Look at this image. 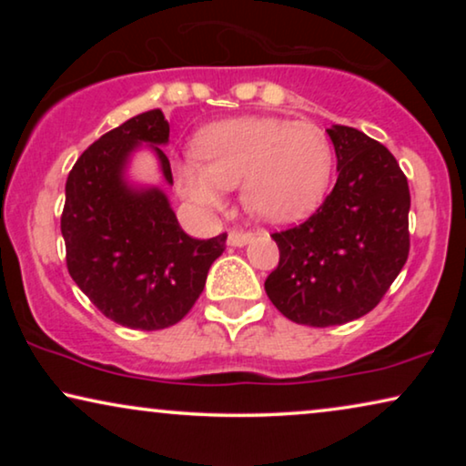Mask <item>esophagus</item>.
I'll return each instance as SVG.
<instances>
[{
    "label": "esophagus",
    "instance_id": "esophagus-1",
    "mask_svg": "<svg viewBox=\"0 0 466 466\" xmlns=\"http://www.w3.org/2000/svg\"><path fill=\"white\" fill-rule=\"evenodd\" d=\"M252 238H254V233H250V231H239V228H233V231L228 233V246H246Z\"/></svg>",
    "mask_w": 466,
    "mask_h": 466
}]
</instances>
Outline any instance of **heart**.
I'll use <instances>...</instances> for the list:
<instances>
[{"mask_svg": "<svg viewBox=\"0 0 466 466\" xmlns=\"http://www.w3.org/2000/svg\"><path fill=\"white\" fill-rule=\"evenodd\" d=\"M197 163L176 169L180 193L216 209L225 188L244 184V203L269 222L297 220L327 190L333 152L322 129L284 118H238L209 125L195 137Z\"/></svg>", "mask_w": 466, "mask_h": 466, "instance_id": "1", "label": "heart"}]
</instances>
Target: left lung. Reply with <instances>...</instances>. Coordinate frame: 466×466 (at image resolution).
I'll use <instances>...</instances> for the list:
<instances>
[{
    "label": "left lung",
    "instance_id": "8db88e82",
    "mask_svg": "<svg viewBox=\"0 0 466 466\" xmlns=\"http://www.w3.org/2000/svg\"><path fill=\"white\" fill-rule=\"evenodd\" d=\"M337 182L301 225L271 233V303L297 324L339 327L378 305L410 257V184L384 144L333 125Z\"/></svg>",
    "mask_w": 466,
    "mask_h": 466
}]
</instances>
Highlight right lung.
<instances>
[{"instance_id": "add662e5", "label": "right lung", "mask_w": 466, "mask_h": 466, "mask_svg": "<svg viewBox=\"0 0 466 466\" xmlns=\"http://www.w3.org/2000/svg\"><path fill=\"white\" fill-rule=\"evenodd\" d=\"M167 139L161 110L137 114L88 146L66 182L61 233L69 276L101 314L136 330L180 322L227 248V233L212 239L184 233L163 190L125 184V163L139 142L152 144L165 180L174 184L158 148Z\"/></svg>"}]
</instances>
